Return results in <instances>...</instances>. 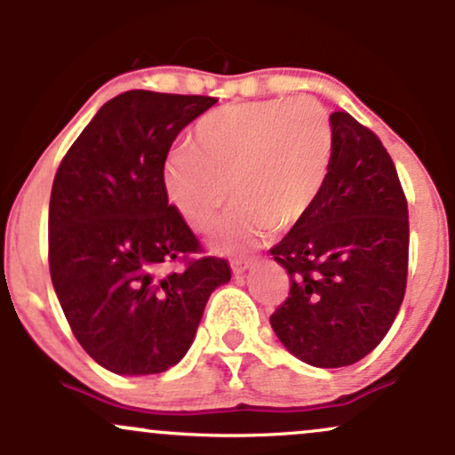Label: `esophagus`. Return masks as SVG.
<instances>
[{"mask_svg":"<svg viewBox=\"0 0 455 455\" xmlns=\"http://www.w3.org/2000/svg\"><path fill=\"white\" fill-rule=\"evenodd\" d=\"M254 263H257V259H235L233 260V274L235 275H242L250 267H252Z\"/></svg>","mask_w":455,"mask_h":455,"instance_id":"1","label":"esophagus"}]
</instances>
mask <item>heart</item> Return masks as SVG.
<instances>
[{
	"label": "heart",
	"instance_id": "heart-1",
	"mask_svg": "<svg viewBox=\"0 0 455 455\" xmlns=\"http://www.w3.org/2000/svg\"><path fill=\"white\" fill-rule=\"evenodd\" d=\"M333 137L315 100L228 104L201 119L195 148L169 156L164 188L181 218L210 228L228 201H237L216 235L222 252H243L271 228L307 216L331 169Z\"/></svg>",
	"mask_w": 455,
	"mask_h": 455
}]
</instances>
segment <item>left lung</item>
I'll return each mask as SVG.
<instances>
[{"label": "left lung", "mask_w": 455, "mask_h": 455, "mask_svg": "<svg viewBox=\"0 0 455 455\" xmlns=\"http://www.w3.org/2000/svg\"><path fill=\"white\" fill-rule=\"evenodd\" d=\"M329 122L327 184L269 250L291 282L269 323L301 362L342 368L379 347L404 299L409 203L377 134L347 111Z\"/></svg>", "instance_id": "obj_1"}]
</instances>
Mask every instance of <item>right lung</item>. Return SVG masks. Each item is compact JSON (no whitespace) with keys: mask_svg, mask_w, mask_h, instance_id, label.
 <instances>
[{"mask_svg":"<svg viewBox=\"0 0 455 455\" xmlns=\"http://www.w3.org/2000/svg\"><path fill=\"white\" fill-rule=\"evenodd\" d=\"M218 100L132 90L68 149L49 203V269L72 333L115 374H160L188 353L207 299L231 280L169 203L177 134Z\"/></svg>","mask_w":455,"mask_h":455,"instance_id":"1","label":"right lung"}]
</instances>
